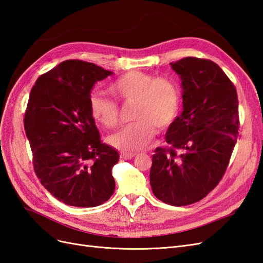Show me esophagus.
<instances>
[{
    "instance_id": "1",
    "label": "esophagus",
    "mask_w": 263,
    "mask_h": 263,
    "mask_svg": "<svg viewBox=\"0 0 263 263\" xmlns=\"http://www.w3.org/2000/svg\"><path fill=\"white\" fill-rule=\"evenodd\" d=\"M136 154L134 153H121V158L124 159V160H128V159H133Z\"/></svg>"
}]
</instances>
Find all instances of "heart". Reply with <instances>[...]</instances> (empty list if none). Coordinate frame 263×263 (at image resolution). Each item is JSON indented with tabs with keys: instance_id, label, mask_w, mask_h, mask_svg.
I'll list each match as a JSON object with an SVG mask.
<instances>
[{
	"instance_id": "1",
	"label": "heart",
	"mask_w": 263,
	"mask_h": 263,
	"mask_svg": "<svg viewBox=\"0 0 263 263\" xmlns=\"http://www.w3.org/2000/svg\"><path fill=\"white\" fill-rule=\"evenodd\" d=\"M110 91L124 103H135V123L109 136L107 141L122 151H135L147 146L156 130L166 132L177 121L181 109L179 85L166 77H157L145 71L124 73L110 85ZM89 112L95 122L105 128H114L119 121L117 103L101 93L89 98Z\"/></svg>"
}]
</instances>
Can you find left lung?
Segmentation results:
<instances>
[{
    "label": "left lung",
    "mask_w": 263,
    "mask_h": 263,
    "mask_svg": "<svg viewBox=\"0 0 263 263\" xmlns=\"http://www.w3.org/2000/svg\"><path fill=\"white\" fill-rule=\"evenodd\" d=\"M170 65L182 81L183 110L166 132L170 147L155 150L150 185L163 203L185 206L201 201L224 176L239 128L238 97L212 60L186 57Z\"/></svg>",
    "instance_id": "obj_1"
}]
</instances>
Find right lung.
<instances>
[{
  "instance_id": "1",
  "label": "right lung",
  "mask_w": 263,
  "mask_h": 263,
  "mask_svg": "<svg viewBox=\"0 0 263 263\" xmlns=\"http://www.w3.org/2000/svg\"><path fill=\"white\" fill-rule=\"evenodd\" d=\"M113 74L94 63L62 61L37 79L24 118L37 178L57 200L95 208L115 191L119 155L103 144L89 112L94 84Z\"/></svg>"
}]
</instances>
